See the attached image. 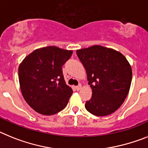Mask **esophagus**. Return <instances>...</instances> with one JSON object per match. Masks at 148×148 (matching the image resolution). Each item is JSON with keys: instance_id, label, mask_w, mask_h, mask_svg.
<instances>
[{"instance_id": "34e87169", "label": "esophagus", "mask_w": 148, "mask_h": 148, "mask_svg": "<svg viewBox=\"0 0 148 148\" xmlns=\"http://www.w3.org/2000/svg\"><path fill=\"white\" fill-rule=\"evenodd\" d=\"M81 88H82V86L80 84L78 85V86H75L76 90H77V91H79V90L81 89Z\"/></svg>"}]
</instances>
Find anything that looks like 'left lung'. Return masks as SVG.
Here are the masks:
<instances>
[{
	"mask_svg": "<svg viewBox=\"0 0 148 148\" xmlns=\"http://www.w3.org/2000/svg\"><path fill=\"white\" fill-rule=\"evenodd\" d=\"M86 71L92 96L86 102L88 112L105 116L116 111L128 95L132 81V69L119 51L101 45L77 51Z\"/></svg>",
	"mask_w": 148,
	"mask_h": 148,
	"instance_id": "1",
	"label": "left lung"
}]
</instances>
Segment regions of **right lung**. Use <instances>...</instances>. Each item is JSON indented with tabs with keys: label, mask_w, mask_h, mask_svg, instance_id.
Masks as SVG:
<instances>
[{
	"label": "right lung",
	"mask_w": 148,
	"mask_h": 148,
	"mask_svg": "<svg viewBox=\"0 0 148 148\" xmlns=\"http://www.w3.org/2000/svg\"><path fill=\"white\" fill-rule=\"evenodd\" d=\"M72 53L56 46L42 47L29 53L19 65L23 97L39 114L54 115L68 104L73 91L65 83L62 67Z\"/></svg>",
	"instance_id": "right-lung-1"
}]
</instances>
